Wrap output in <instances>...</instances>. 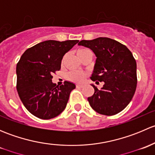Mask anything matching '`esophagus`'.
<instances>
[{
    "label": "esophagus",
    "instance_id": "34e87169",
    "mask_svg": "<svg viewBox=\"0 0 155 155\" xmlns=\"http://www.w3.org/2000/svg\"><path fill=\"white\" fill-rule=\"evenodd\" d=\"M82 87H83V85H80V84L76 85V87H78V88H82Z\"/></svg>",
    "mask_w": 155,
    "mask_h": 155
}]
</instances>
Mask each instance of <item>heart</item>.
Segmentation results:
<instances>
[{
	"mask_svg": "<svg viewBox=\"0 0 155 155\" xmlns=\"http://www.w3.org/2000/svg\"><path fill=\"white\" fill-rule=\"evenodd\" d=\"M89 51V50L85 49V48H81V49L78 50L77 55H80L82 53L85 52V51ZM85 77V74L81 71H73L70 72L68 74V79L70 81L74 82H82L84 80Z\"/></svg>",
	"mask_w": 155,
	"mask_h": 155,
	"instance_id": "1",
	"label": "heart"
}]
</instances>
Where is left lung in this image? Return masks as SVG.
Masks as SVG:
<instances>
[{
	"label": "left lung",
	"mask_w": 155,
	"mask_h": 155,
	"mask_svg": "<svg viewBox=\"0 0 155 155\" xmlns=\"http://www.w3.org/2000/svg\"><path fill=\"white\" fill-rule=\"evenodd\" d=\"M78 45L91 48L97 57L91 80L104 82L101 90L91 85L94 94L87 98L90 106L105 115L121 112L130 104L137 88V62L131 51L108 37L81 40Z\"/></svg>",
	"instance_id": "left-lung-1"
}]
</instances>
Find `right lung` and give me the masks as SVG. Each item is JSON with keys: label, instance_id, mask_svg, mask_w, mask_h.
I'll return each instance as SVG.
<instances>
[{"label": "right lung", "instance_id": "1", "mask_svg": "<svg viewBox=\"0 0 155 155\" xmlns=\"http://www.w3.org/2000/svg\"><path fill=\"white\" fill-rule=\"evenodd\" d=\"M79 40H46L28 48L16 66L17 91L26 109L34 116L50 119L66 108L70 94L76 88L65 81L58 86L53 83L52 73L60 70L64 55Z\"/></svg>", "mask_w": 155, "mask_h": 155}]
</instances>
